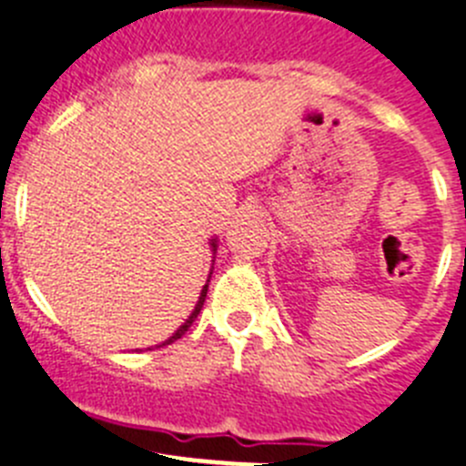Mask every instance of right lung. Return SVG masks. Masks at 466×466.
<instances>
[{"mask_svg": "<svg viewBox=\"0 0 466 466\" xmlns=\"http://www.w3.org/2000/svg\"><path fill=\"white\" fill-rule=\"evenodd\" d=\"M211 248H213V253H216V250H218V241H216V238H211ZM207 290H208V280H207V285H204V288H202V292H199V299H197L195 309H192V313H190V316H187V320H186V322H183V325H181V327H178V329H176V332H174V334H171V337H169V339H167V341H162V343H160V346H169V343H174V341H176V339H181V337H183V334H186V332H187V329H190V325H192V322H195V318H197V316H199V311H202V306H204V299H207ZM160 346H157V348H160Z\"/></svg>", "mask_w": 466, "mask_h": 466, "instance_id": "right-lung-1", "label": "right lung"}]
</instances>
